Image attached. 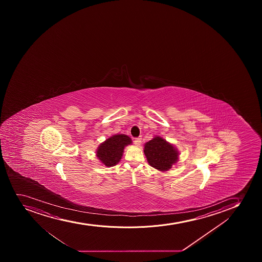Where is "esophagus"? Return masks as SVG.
Instances as JSON below:
<instances>
[{"instance_id":"34e87169","label":"esophagus","mask_w":262,"mask_h":262,"mask_svg":"<svg viewBox=\"0 0 262 262\" xmlns=\"http://www.w3.org/2000/svg\"><path fill=\"white\" fill-rule=\"evenodd\" d=\"M142 143V138H137L134 139V143H135V145L139 146Z\"/></svg>"}]
</instances>
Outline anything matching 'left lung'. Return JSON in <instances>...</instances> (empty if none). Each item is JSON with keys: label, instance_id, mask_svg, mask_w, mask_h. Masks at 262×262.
<instances>
[{"label": "left lung", "instance_id": "1", "mask_svg": "<svg viewBox=\"0 0 262 262\" xmlns=\"http://www.w3.org/2000/svg\"><path fill=\"white\" fill-rule=\"evenodd\" d=\"M143 151L148 164L160 171H168L179 159L176 148L161 137L146 143Z\"/></svg>", "mask_w": 262, "mask_h": 262}]
</instances>
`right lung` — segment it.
Listing matches in <instances>:
<instances>
[{
    "instance_id": "right-lung-1",
    "label": "right lung",
    "mask_w": 262,
    "mask_h": 262,
    "mask_svg": "<svg viewBox=\"0 0 262 262\" xmlns=\"http://www.w3.org/2000/svg\"><path fill=\"white\" fill-rule=\"evenodd\" d=\"M132 139L124 134L114 135L99 146L96 150V156L106 166H114L120 161L124 148L129 145Z\"/></svg>"
}]
</instances>
